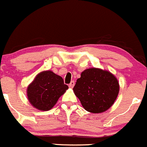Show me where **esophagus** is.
I'll use <instances>...</instances> for the list:
<instances>
[{"label": "esophagus", "mask_w": 147, "mask_h": 147, "mask_svg": "<svg viewBox=\"0 0 147 147\" xmlns=\"http://www.w3.org/2000/svg\"><path fill=\"white\" fill-rule=\"evenodd\" d=\"M74 85H75V82H74V81H72L70 83V84L69 85V88H74Z\"/></svg>", "instance_id": "34e87169"}]
</instances>
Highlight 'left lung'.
I'll return each instance as SVG.
<instances>
[{
    "instance_id": "left-lung-1",
    "label": "left lung",
    "mask_w": 147,
    "mask_h": 147,
    "mask_svg": "<svg viewBox=\"0 0 147 147\" xmlns=\"http://www.w3.org/2000/svg\"><path fill=\"white\" fill-rule=\"evenodd\" d=\"M84 109L100 113L108 110L119 93V82L110 71L96 68L86 69L73 88Z\"/></svg>"
}]
</instances>
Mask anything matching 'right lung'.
Here are the masks:
<instances>
[{
	"label": "right lung",
	"instance_id": "1",
	"mask_svg": "<svg viewBox=\"0 0 147 147\" xmlns=\"http://www.w3.org/2000/svg\"><path fill=\"white\" fill-rule=\"evenodd\" d=\"M69 88L63 78L51 71L37 74L27 89L28 100L39 110L47 111L52 108Z\"/></svg>",
	"mask_w": 147,
	"mask_h": 147
}]
</instances>
